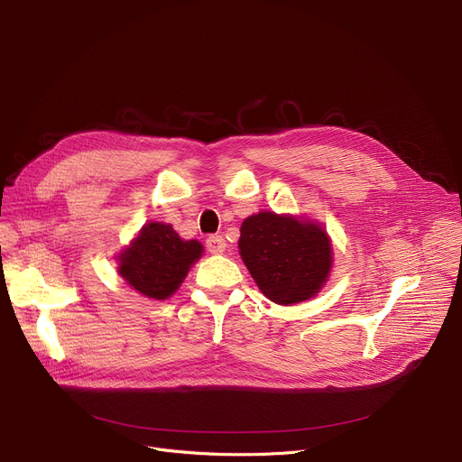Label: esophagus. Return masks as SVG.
Segmentation results:
<instances>
[{
    "label": "esophagus",
    "instance_id": "esophagus-1",
    "mask_svg": "<svg viewBox=\"0 0 462 462\" xmlns=\"http://www.w3.org/2000/svg\"><path fill=\"white\" fill-rule=\"evenodd\" d=\"M206 247H208V251L213 253V254H221V253H225L226 244H225V239H223L221 236H209V237L206 239Z\"/></svg>",
    "mask_w": 462,
    "mask_h": 462
}]
</instances>
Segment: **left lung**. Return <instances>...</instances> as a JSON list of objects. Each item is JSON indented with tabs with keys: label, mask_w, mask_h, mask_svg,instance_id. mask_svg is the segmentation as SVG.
I'll list each match as a JSON object with an SVG mask.
<instances>
[{
	"label": "left lung",
	"mask_w": 462,
	"mask_h": 462,
	"mask_svg": "<svg viewBox=\"0 0 462 462\" xmlns=\"http://www.w3.org/2000/svg\"><path fill=\"white\" fill-rule=\"evenodd\" d=\"M239 254L262 294L294 305L320 292L331 270L328 232L294 215L262 211L241 225Z\"/></svg>",
	"instance_id": "8db88e82"
}]
</instances>
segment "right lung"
<instances>
[{
    "mask_svg": "<svg viewBox=\"0 0 462 462\" xmlns=\"http://www.w3.org/2000/svg\"><path fill=\"white\" fill-rule=\"evenodd\" d=\"M202 253L200 241L181 239L166 223H148L119 253L117 272L142 296L166 300L180 288Z\"/></svg>",
    "mask_w": 462,
    "mask_h": 462,
    "instance_id": "obj_1",
    "label": "right lung"
}]
</instances>
